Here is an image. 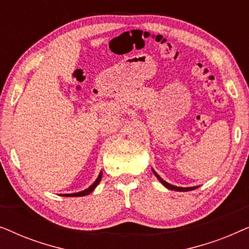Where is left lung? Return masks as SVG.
Returning <instances> with one entry per match:
<instances>
[{"label": "left lung", "instance_id": "1", "mask_svg": "<svg viewBox=\"0 0 249 249\" xmlns=\"http://www.w3.org/2000/svg\"><path fill=\"white\" fill-rule=\"evenodd\" d=\"M152 171L155 175L156 178L160 180V182H161L162 185L165 187V188H168L170 190H175V192H189V190H194V189L198 188V186H194V187H177V186H173V185H171V183L164 181V180H163L161 177H160L158 173H156L153 169H152Z\"/></svg>", "mask_w": 249, "mask_h": 249}]
</instances>
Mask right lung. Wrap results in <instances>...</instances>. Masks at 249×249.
<instances>
[{
    "label": "right lung",
    "instance_id": "right-lung-1",
    "mask_svg": "<svg viewBox=\"0 0 249 249\" xmlns=\"http://www.w3.org/2000/svg\"><path fill=\"white\" fill-rule=\"evenodd\" d=\"M102 176H103V172H100V175H98V177H97V179L95 180V182L93 183V185H91L90 187H88L87 189H85V190H81V192H79V193H74V194H63L62 196H66V197H80V196H86V195H89V194L93 192V190L96 188L97 187V185L98 183H100V181H101V179H102Z\"/></svg>",
    "mask_w": 249,
    "mask_h": 249
}]
</instances>
